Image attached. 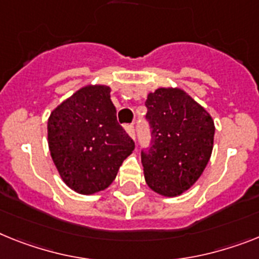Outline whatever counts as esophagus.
<instances>
[{
  "mask_svg": "<svg viewBox=\"0 0 259 259\" xmlns=\"http://www.w3.org/2000/svg\"><path fill=\"white\" fill-rule=\"evenodd\" d=\"M125 130H126V133L129 134L132 138H136V129H134L133 123H130V125H126Z\"/></svg>",
  "mask_w": 259,
  "mask_h": 259,
  "instance_id": "1",
  "label": "esophagus"
}]
</instances>
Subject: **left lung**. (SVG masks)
Listing matches in <instances>:
<instances>
[{"label":"left lung","mask_w":259,"mask_h":259,"mask_svg":"<svg viewBox=\"0 0 259 259\" xmlns=\"http://www.w3.org/2000/svg\"><path fill=\"white\" fill-rule=\"evenodd\" d=\"M145 105L151 129L150 147L141 150L145 179L155 192L177 196L207 166L213 149V119L182 89H156Z\"/></svg>","instance_id":"1"}]
</instances>
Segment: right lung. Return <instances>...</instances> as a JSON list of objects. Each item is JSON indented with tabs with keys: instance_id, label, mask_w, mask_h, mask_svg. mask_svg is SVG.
<instances>
[{
	"instance_id": "right-lung-1",
	"label": "right lung",
	"mask_w": 259,
	"mask_h": 259,
	"mask_svg": "<svg viewBox=\"0 0 259 259\" xmlns=\"http://www.w3.org/2000/svg\"><path fill=\"white\" fill-rule=\"evenodd\" d=\"M116 113L106 85L84 87L51 113L50 153L64 183L76 192L105 190L134 150Z\"/></svg>"
}]
</instances>
